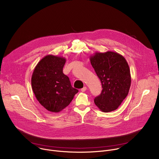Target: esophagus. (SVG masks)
Listing matches in <instances>:
<instances>
[{"label":"esophagus","mask_w":159,"mask_h":159,"mask_svg":"<svg viewBox=\"0 0 159 159\" xmlns=\"http://www.w3.org/2000/svg\"><path fill=\"white\" fill-rule=\"evenodd\" d=\"M86 89H87V87H84L82 89H81V91L82 92H85V90H86Z\"/></svg>","instance_id":"1"}]
</instances>
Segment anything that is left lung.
Instances as JSON below:
<instances>
[{"label":"left lung","instance_id":"obj_1","mask_svg":"<svg viewBox=\"0 0 159 159\" xmlns=\"http://www.w3.org/2000/svg\"><path fill=\"white\" fill-rule=\"evenodd\" d=\"M90 61L99 78L102 90L94 103L102 112L118 108L127 96L131 85L128 64L121 55L114 52H96Z\"/></svg>","mask_w":159,"mask_h":159}]
</instances>
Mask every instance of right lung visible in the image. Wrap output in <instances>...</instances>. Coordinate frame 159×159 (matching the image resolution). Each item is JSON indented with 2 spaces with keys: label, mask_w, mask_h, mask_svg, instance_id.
<instances>
[{
  "label": "right lung",
  "mask_w": 159,
  "mask_h": 159,
  "mask_svg": "<svg viewBox=\"0 0 159 159\" xmlns=\"http://www.w3.org/2000/svg\"><path fill=\"white\" fill-rule=\"evenodd\" d=\"M66 59L48 55L35 66L31 77L33 93L39 102L49 111L58 112L72 101L79 90L63 73Z\"/></svg>",
  "instance_id": "add662e5"
}]
</instances>
